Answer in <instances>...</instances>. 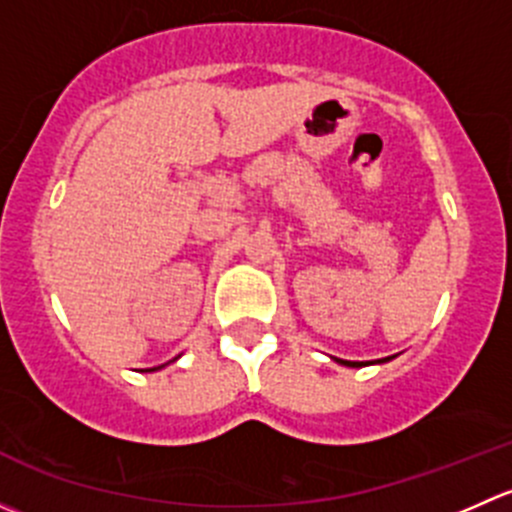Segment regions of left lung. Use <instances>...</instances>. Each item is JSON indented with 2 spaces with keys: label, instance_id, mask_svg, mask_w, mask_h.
<instances>
[{
  "label": "left lung",
  "instance_id": "1",
  "mask_svg": "<svg viewBox=\"0 0 512 512\" xmlns=\"http://www.w3.org/2000/svg\"><path fill=\"white\" fill-rule=\"evenodd\" d=\"M337 361L344 366H364V361H347V359H337ZM384 361H389V356H386V359H376V364H384Z\"/></svg>",
  "mask_w": 512,
  "mask_h": 512
}]
</instances>
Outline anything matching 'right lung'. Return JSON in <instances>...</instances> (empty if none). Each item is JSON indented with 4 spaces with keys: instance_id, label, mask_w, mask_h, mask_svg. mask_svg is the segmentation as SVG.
<instances>
[{
    "instance_id": "obj_1",
    "label": "right lung",
    "mask_w": 512,
    "mask_h": 512,
    "mask_svg": "<svg viewBox=\"0 0 512 512\" xmlns=\"http://www.w3.org/2000/svg\"><path fill=\"white\" fill-rule=\"evenodd\" d=\"M158 369H160V366H158ZM148 371H156V369H148Z\"/></svg>"
}]
</instances>
